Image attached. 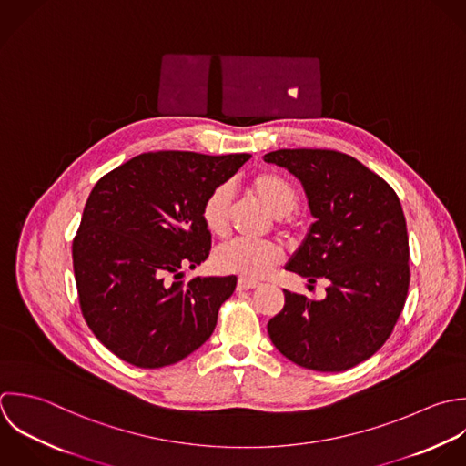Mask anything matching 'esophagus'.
Wrapping results in <instances>:
<instances>
[{
  "label": "esophagus",
  "mask_w": 466,
  "mask_h": 466,
  "mask_svg": "<svg viewBox=\"0 0 466 466\" xmlns=\"http://www.w3.org/2000/svg\"><path fill=\"white\" fill-rule=\"evenodd\" d=\"M258 287H259L258 281H252V279H247V278L238 279V290H250V289H258Z\"/></svg>",
  "instance_id": "esophagus-1"
}]
</instances>
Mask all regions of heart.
<instances>
[{"mask_svg": "<svg viewBox=\"0 0 466 466\" xmlns=\"http://www.w3.org/2000/svg\"><path fill=\"white\" fill-rule=\"evenodd\" d=\"M250 190L263 207L276 218L289 216L298 207V192L289 179L274 172H261L252 177ZM232 190L228 185L216 187L203 201L201 219L212 236H225L230 219ZM283 259V252L270 241L232 239L214 252V267L223 274H236L247 279L267 276Z\"/></svg>", "mask_w": 466, "mask_h": 466, "instance_id": "1", "label": "heart"}]
</instances>
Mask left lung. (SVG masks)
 Listing matches in <instances>:
<instances>
[{"instance_id": "1", "label": "left lung", "mask_w": 466, "mask_h": 466, "mask_svg": "<svg viewBox=\"0 0 466 466\" xmlns=\"http://www.w3.org/2000/svg\"><path fill=\"white\" fill-rule=\"evenodd\" d=\"M263 159L301 181L316 219L285 268L329 283L321 301L285 290L268 336L299 367L349 370L385 345L405 307L410 254L400 198L343 152L281 148Z\"/></svg>"}]
</instances>
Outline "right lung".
<instances>
[{
  "instance_id": "obj_1",
  "label": "right lung",
  "mask_w": 466,
  "mask_h": 466,
  "mask_svg": "<svg viewBox=\"0 0 466 466\" xmlns=\"http://www.w3.org/2000/svg\"><path fill=\"white\" fill-rule=\"evenodd\" d=\"M248 159L147 152L94 185L72 243L74 276L88 329L119 360L161 369L212 336L238 278H179L210 254L205 198Z\"/></svg>"
}]
</instances>
